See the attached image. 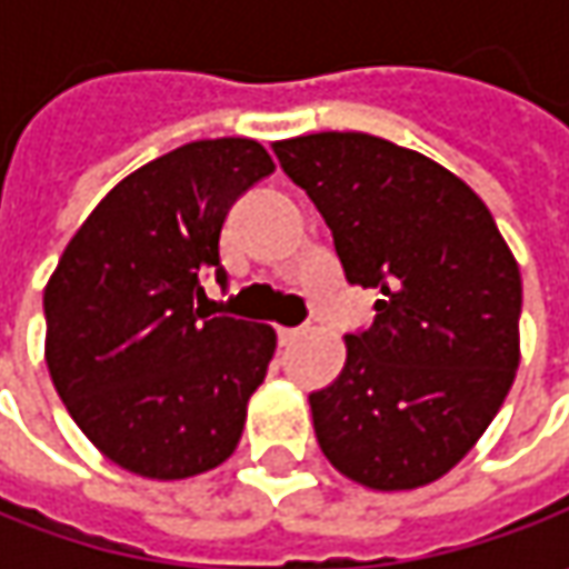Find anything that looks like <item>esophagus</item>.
Instances as JSON below:
<instances>
[{"instance_id":"obj_1","label":"esophagus","mask_w":569,"mask_h":569,"mask_svg":"<svg viewBox=\"0 0 569 569\" xmlns=\"http://www.w3.org/2000/svg\"><path fill=\"white\" fill-rule=\"evenodd\" d=\"M300 336H303V329H284V326H281V329H278V345H291V341H297Z\"/></svg>"}]
</instances>
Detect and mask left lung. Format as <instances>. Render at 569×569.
I'll list each match as a JSON object with an SVG mask.
<instances>
[{
    "instance_id": "1",
    "label": "left lung",
    "mask_w": 569,
    "mask_h": 569,
    "mask_svg": "<svg viewBox=\"0 0 569 569\" xmlns=\"http://www.w3.org/2000/svg\"><path fill=\"white\" fill-rule=\"evenodd\" d=\"M332 230L377 319L310 396L319 449L373 491H415L462 462L519 367L522 278L488 206L425 154L367 132L274 142Z\"/></svg>"
}]
</instances>
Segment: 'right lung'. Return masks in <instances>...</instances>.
Returning <instances> with one entry per match:
<instances>
[{
  "instance_id": "1",
  "label": "right lung",
  "mask_w": 569,
  "mask_h": 569,
  "mask_svg": "<svg viewBox=\"0 0 569 569\" xmlns=\"http://www.w3.org/2000/svg\"><path fill=\"white\" fill-rule=\"evenodd\" d=\"M274 170L252 139H202L148 161L76 230L43 291L47 367L72 421L120 469L180 481L240 443L274 329L208 317L230 206Z\"/></svg>"
}]
</instances>
